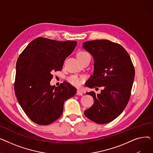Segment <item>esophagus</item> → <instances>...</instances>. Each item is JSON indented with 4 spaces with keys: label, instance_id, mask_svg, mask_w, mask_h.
Here are the masks:
<instances>
[{
    "label": "esophagus",
    "instance_id": "34e87169",
    "mask_svg": "<svg viewBox=\"0 0 153 153\" xmlns=\"http://www.w3.org/2000/svg\"><path fill=\"white\" fill-rule=\"evenodd\" d=\"M76 94L77 95H83V92L81 91V90H77V93H76Z\"/></svg>",
    "mask_w": 153,
    "mask_h": 153
}]
</instances>
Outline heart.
<instances>
[{
	"label": "heart",
	"instance_id": "1",
	"mask_svg": "<svg viewBox=\"0 0 153 153\" xmlns=\"http://www.w3.org/2000/svg\"><path fill=\"white\" fill-rule=\"evenodd\" d=\"M88 54L86 52H84V51H80L77 53V57L79 58V57H81V56H84L85 54ZM84 79L83 77H79V76H77L76 75H72L69 77H68V81L69 83H71L72 85H73L74 86H79L82 83V80Z\"/></svg>",
	"mask_w": 153,
	"mask_h": 153
}]
</instances>
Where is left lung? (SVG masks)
Segmentation results:
<instances>
[{"label": "left lung", "instance_id": "8db88e82", "mask_svg": "<svg viewBox=\"0 0 153 153\" xmlns=\"http://www.w3.org/2000/svg\"><path fill=\"white\" fill-rule=\"evenodd\" d=\"M82 47L94 58V71L85 85L102 87L100 94L87 92L94 98L93 105L85 115L99 124H105L117 118L129 101L134 78V68L129 54L118 43L107 39L86 42Z\"/></svg>", "mask_w": 153, "mask_h": 153}]
</instances>
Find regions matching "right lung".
I'll return each mask as SVG.
<instances>
[{"mask_svg":"<svg viewBox=\"0 0 153 153\" xmlns=\"http://www.w3.org/2000/svg\"><path fill=\"white\" fill-rule=\"evenodd\" d=\"M76 41L59 42L38 37L23 51L16 64L14 90L23 110L33 122L49 125L62 114L64 102L76 94L69 83L51 85L54 71H61Z\"/></svg>","mask_w":153,"mask_h":153,"instance_id":"obj_1","label":"right lung"}]
</instances>
